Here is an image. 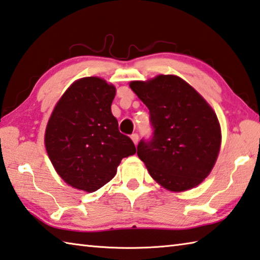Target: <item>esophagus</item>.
<instances>
[{
	"label": "esophagus",
	"mask_w": 260,
	"mask_h": 260,
	"mask_svg": "<svg viewBox=\"0 0 260 260\" xmlns=\"http://www.w3.org/2000/svg\"><path fill=\"white\" fill-rule=\"evenodd\" d=\"M131 139H132V141H133L135 145L139 143V134H138V133H133V134H132V135H131Z\"/></svg>",
	"instance_id": "34e87169"
}]
</instances>
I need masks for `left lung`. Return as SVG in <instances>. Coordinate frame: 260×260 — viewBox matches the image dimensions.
Listing matches in <instances>:
<instances>
[{
	"label": "left lung",
	"instance_id": "obj_1",
	"mask_svg": "<svg viewBox=\"0 0 260 260\" xmlns=\"http://www.w3.org/2000/svg\"><path fill=\"white\" fill-rule=\"evenodd\" d=\"M150 111L153 134L141 140L139 158L155 182L169 191L196 187L209 175L220 149L215 111L191 85L174 75L132 82Z\"/></svg>",
	"mask_w": 260,
	"mask_h": 260
}]
</instances>
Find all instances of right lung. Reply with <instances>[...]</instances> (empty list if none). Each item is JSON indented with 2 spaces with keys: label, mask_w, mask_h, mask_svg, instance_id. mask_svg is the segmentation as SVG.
<instances>
[{
  "label": "right lung",
  "mask_w": 260,
  "mask_h": 260,
  "mask_svg": "<svg viewBox=\"0 0 260 260\" xmlns=\"http://www.w3.org/2000/svg\"><path fill=\"white\" fill-rule=\"evenodd\" d=\"M115 95V86L105 79L81 78L70 85L52 112L45 131L46 152L70 186L99 190L115 177L121 159L136 152L111 112Z\"/></svg>",
  "instance_id": "right-lung-1"
}]
</instances>
